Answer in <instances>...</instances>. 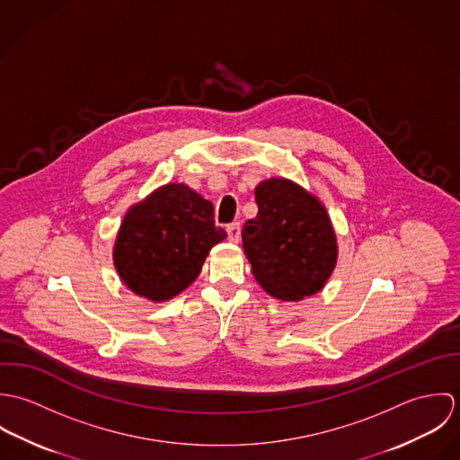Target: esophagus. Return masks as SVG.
Wrapping results in <instances>:
<instances>
[{
	"label": "esophagus",
	"instance_id": "34e87169",
	"mask_svg": "<svg viewBox=\"0 0 460 460\" xmlns=\"http://www.w3.org/2000/svg\"><path fill=\"white\" fill-rule=\"evenodd\" d=\"M226 234H228V241L239 243V239H241V225L239 223H230L226 226Z\"/></svg>",
	"mask_w": 460,
	"mask_h": 460
}]
</instances>
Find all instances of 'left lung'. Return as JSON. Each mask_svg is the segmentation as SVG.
Listing matches in <instances>:
<instances>
[{
	"label": "left lung",
	"instance_id": "left-lung-1",
	"mask_svg": "<svg viewBox=\"0 0 460 460\" xmlns=\"http://www.w3.org/2000/svg\"><path fill=\"white\" fill-rule=\"evenodd\" d=\"M255 199L259 214L243 228V248L255 279L281 301L317 294L338 257L326 207L287 179L263 181Z\"/></svg>",
	"mask_w": 460,
	"mask_h": 460
}]
</instances>
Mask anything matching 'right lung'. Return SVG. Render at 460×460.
<instances>
[{
    "instance_id": "obj_1",
    "label": "right lung",
    "mask_w": 460,
    "mask_h": 460,
    "mask_svg": "<svg viewBox=\"0 0 460 460\" xmlns=\"http://www.w3.org/2000/svg\"><path fill=\"white\" fill-rule=\"evenodd\" d=\"M225 237L208 199L186 184H166L128 210L113 262L134 294L161 303L197 279L210 248Z\"/></svg>"
}]
</instances>
